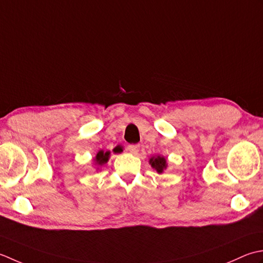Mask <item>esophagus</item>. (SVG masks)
<instances>
[{
  "label": "esophagus",
  "instance_id": "1",
  "mask_svg": "<svg viewBox=\"0 0 263 263\" xmlns=\"http://www.w3.org/2000/svg\"><path fill=\"white\" fill-rule=\"evenodd\" d=\"M139 146L138 144H132V145H128V149H129V152L133 154H137L139 152Z\"/></svg>",
  "mask_w": 263,
  "mask_h": 263
}]
</instances>
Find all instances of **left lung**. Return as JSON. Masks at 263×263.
<instances>
[{"mask_svg":"<svg viewBox=\"0 0 263 263\" xmlns=\"http://www.w3.org/2000/svg\"><path fill=\"white\" fill-rule=\"evenodd\" d=\"M149 164H151V167L157 170L159 174H162L163 170L167 168V160L161 157V155H157V157H152L149 159Z\"/></svg>","mask_w":263,"mask_h":263,"instance_id":"obj_1","label":"left lung"}]
</instances>
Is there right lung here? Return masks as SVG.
<instances>
[{
  "instance_id": "right-lung-1",
  "label": "right lung",
  "mask_w": 263,
  "mask_h": 263,
  "mask_svg": "<svg viewBox=\"0 0 263 263\" xmlns=\"http://www.w3.org/2000/svg\"><path fill=\"white\" fill-rule=\"evenodd\" d=\"M115 152H117V149L115 148L114 149ZM109 158H110V152L108 151V152H104V151H100L98 154H96V157H95V163L96 164H99V165H103L104 163H106L108 162V160H109Z\"/></svg>"
}]
</instances>
